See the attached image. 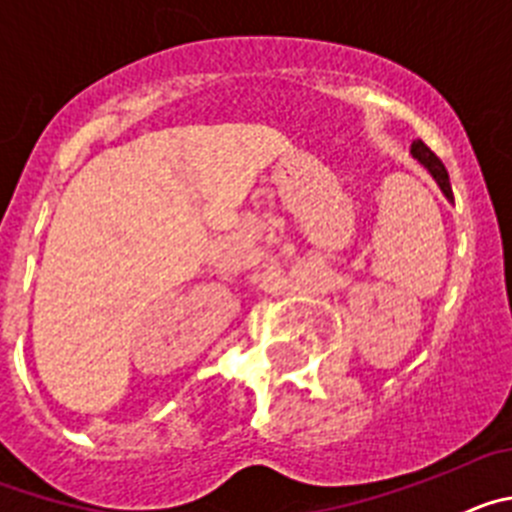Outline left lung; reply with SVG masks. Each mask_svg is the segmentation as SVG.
<instances>
[{"label":"left lung","instance_id":"obj_1","mask_svg":"<svg viewBox=\"0 0 512 512\" xmlns=\"http://www.w3.org/2000/svg\"><path fill=\"white\" fill-rule=\"evenodd\" d=\"M410 153H413L415 161H418V164L433 176V179H436V184H438V189L443 192V197H446L449 202H454V192H451V182H449V171H446V166L441 164V158H438L431 148L425 146L423 140H415L413 146H410Z\"/></svg>","mask_w":512,"mask_h":512}]
</instances>
